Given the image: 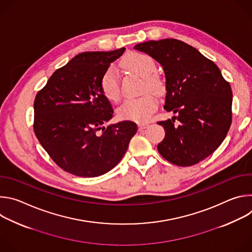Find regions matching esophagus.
I'll return each instance as SVG.
<instances>
[{
    "instance_id": "obj_1",
    "label": "esophagus",
    "mask_w": 252,
    "mask_h": 252,
    "mask_svg": "<svg viewBox=\"0 0 252 252\" xmlns=\"http://www.w3.org/2000/svg\"><path fill=\"white\" fill-rule=\"evenodd\" d=\"M148 126H149V124H147V123H142V124L138 125V128L139 129H143V128H146Z\"/></svg>"
}]
</instances>
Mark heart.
Masks as SVG:
<instances>
[{
    "label": "heart",
    "mask_w": 252,
    "mask_h": 252,
    "mask_svg": "<svg viewBox=\"0 0 252 252\" xmlns=\"http://www.w3.org/2000/svg\"><path fill=\"white\" fill-rule=\"evenodd\" d=\"M122 63L127 69L143 79V92L148 91L158 94L161 91L162 83L154 75L157 70V63L151 56L131 52L124 57ZM99 85L102 94L107 99L116 101L120 98V85L117 70L114 66L107 67L104 70ZM157 98L150 94H146L136 98L126 99L120 106L118 113L122 119L141 123L148 121L157 110Z\"/></svg>",
    "instance_id": "1"
}]
</instances>
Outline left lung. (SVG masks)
Here are the masks:
<instances>
[{
    "label": "left lung",
    "instance_id": "left-lung-1",
    "mask_svg": "<svg viewBox=\"0 0 252 252\" xmlns=\"http://www.w3.org/2000/svg\"><path fill=\"white\" fill-rule=\"evenodd\" d=\"M133 48L162 66L166 91L163 107L176 115L158 123L165 131L158 146V153L178 166L203 160L221 145L230 127L229 84L217 64L182 41H150Z\"/></svg>",
    "mask_w": 252,
    "mask_h": 252
}]
</instances>
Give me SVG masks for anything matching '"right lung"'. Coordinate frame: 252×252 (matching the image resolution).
<instances>
[{
	"instance_id": "1",
	"label": "right lung",
	"mask_w": 252,
	"mask_h": 252,
	"mask_svg": "<svg viewBox=\"0 0 252 252\" xmlns=\"http://www.w3.org/2000/svg\"><path fill=\"white\" fill-rule=\"evenodd\" d=\"M126 49L85 52L57 69L33 102V130L64 171L94 177L113 169L126 154L137 126L124 121L107 127L114 110L100 78Z\"/></svg>"
}]
</instances>
